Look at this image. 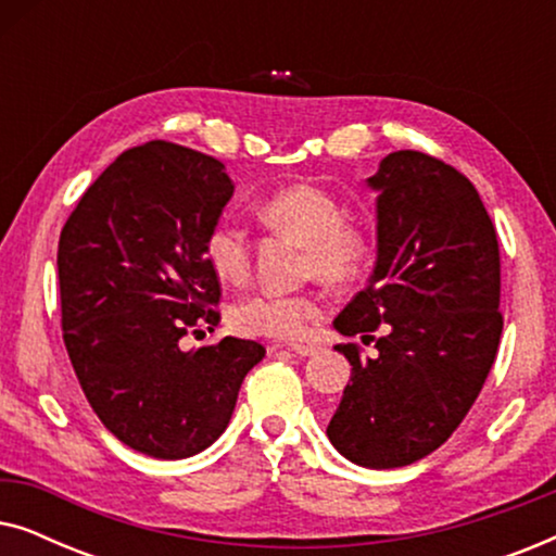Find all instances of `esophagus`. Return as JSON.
<instances>
[{
  "label": "esophagus",
  "mask_w": 556,
  "mask_h": 556,
  "mask_svg": "<svg viewBox=\"0 0 556 556\" xmlns=\"http://www.w3.org/2000/svg\"><path fill=\"white\" fill-rule=\"evenodd\" d=\"M288 352H293L295 356H314L318 352L316 344H288Z\"/></svg>",
  "instance_id": "obj_1"
}]
</instances>
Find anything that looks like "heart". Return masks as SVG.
Segmentation results:
<instances>
[{"label": "heart", "instance_id": "obj_1", "mask_svg": "<svg viewBox=\"0 0 556 556\" xmlns=\"http://www.w3.org/2000/svg\"><path fill=\"white\" fill-rule=\"evenodd\" d=\"M255 215L270 232L303 240L301 268L326 283H352L369 261V235L356 219L344 217V204L331 189L314 181H293L270 192L255 207ZM204 261L223 283L240 286L253 273V240L230 219H217L204 235ZM321 314L316 293L257 291L238 301L230 311L235 331L263 339H299Z\"/></svg>", "mask_w": 556, "mask_h": 556}]
</instances>
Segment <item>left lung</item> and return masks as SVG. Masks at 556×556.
<instances>
[{
  "label": "left lung",
  "mask_w": 556,
  "mask_h": 556,
  "mask_svg": "<svg viewBox=\"0 0 556 556\" xmlns=\"http://www.w3.org/2000/svg\"><path fill=\"white\" fill-rule=\"evenodd\" d=\"M369 185L379 192V253L369 283L333 326L352 364L329 440L356 466L402 468L438 451L473 407L498 352L501 255L466 174L422 151H394ZM383 326L384 338L374 331Z\"/></svg>",
  "instance_id": "1"
}]
</instances>
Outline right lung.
Listing matches in <instances>:
<instances>
[{"label": "right lung", "mask_w": 556, "mask_h": 556, "mask_svg": "<svg viewBox=\"0 0 556 556\" xmlns=\"http://www.w3.org/2000/svg\"><path fill=\"white\" fill-rule=\"evenodd\" d=\"M232 189L215 156L149 141L86 189L60 232V326L75 377L98 420L151 458L215 443L265 356L235 337L181 349L219 321V278L202 242Z\"/></svg>", "instance_id": "right-lung-1"}]
</instances>
